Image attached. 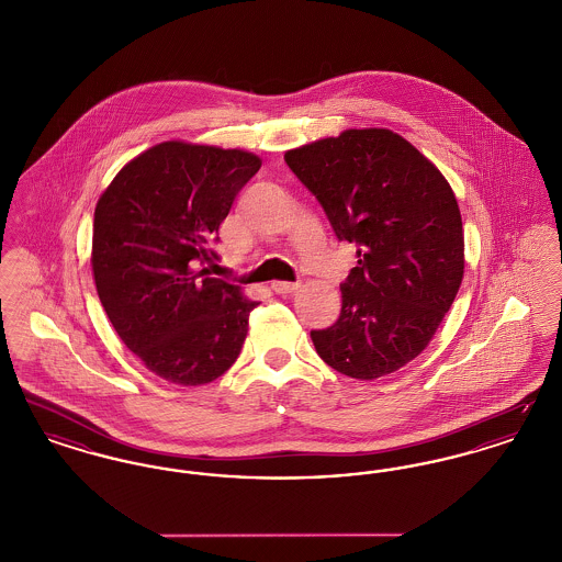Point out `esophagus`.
Returning <instances> with one entry per match:
<instances>
[{"instance_id":"34e87169","label":"esophagus","mask_w":562,"mask_h":562,"mask_svg":"<svg viewBox=\"0 0 562 562\" xmlns=\"http://www.w3.org/2000/svg\"><path fill=\"white\" fill-rule=\"evenodd\" d=\"M299 286H301L299 282H284V280H276V282H271V289H273L278 294L294 293Z\"/></svg>"}]
</instances>
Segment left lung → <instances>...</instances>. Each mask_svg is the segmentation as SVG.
Here are the masks:
<instances>
[{"label":"left lung","mask_w":562,"mask_h":562,"mask_svg":"<svg viewBox=\"0 0 562 562\" xmlns=\"http://www.w3.org/2000/svg\"><path fill=\"white\" fill-rule=\"evenodd\" d=\"M284 160L310 189L358 263L341 284V316L312 330L322 360L373 381L428 348L463 280V225L445 175L404 136L348 128L289 149Z\"/></svg>","instance_id":"left-lung-1"}]
</instances>
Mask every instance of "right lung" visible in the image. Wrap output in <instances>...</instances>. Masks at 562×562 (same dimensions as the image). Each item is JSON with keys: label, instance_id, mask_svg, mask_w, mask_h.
Returning a JSON list of instances; mask_svg holds the SVG:
<instances>
[{"label": "right lung", "instance_id": "add662e5", "mask_svg": "<svg viewBox=\"0 0 562 562\" xmlns=\"http://www.w3.org/2000/svg\"><path fill=\"white\" fill-rule=\"evenodd\" d=\"M261 168L244 149L164 140L128 161L101 193L92 276L109 322L161 379L204 385L240 356L257 301L198 271L236 193Z\"/></svg>", "mask_w": 562, "mask_h": 562}]
</instances>
